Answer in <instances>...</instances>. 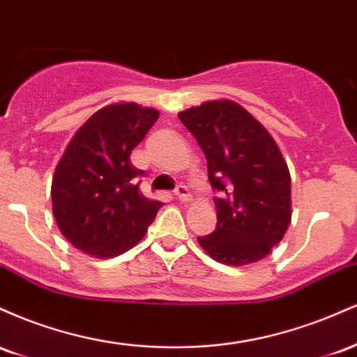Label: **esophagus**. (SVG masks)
I'll list each match as a JSON object with an SVG mask.
<instances>
[{
	"instance_id": "obj_1",
	"label": "esophagus",
	"mask_w": 357,
	"mask_h": 357,
	"mask_svg": "<svg viewBox=\"0 0 357 357\" xmlns=\"http://www.w3.org/2000/svg\"><path fill=\"white\" fill-rule=\"evenodd\" d=\"M176 198L179 199V202L188 204L191 203V195H190V190H188L186 186H178V190H176Z\"/></svg>"
}]
</instances>
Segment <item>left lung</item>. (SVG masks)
I'll list each match as a JSON object with an SVG mask.
<instances>
[{
    "label": "left lung",
    "instance_id": "8db88e82",
    "mask_svg": "<svg viewBox=\"0 0 357 357\" xmlns=\"http://www.w3.org/2000/svg\"><path fill=\"white\" fill-rule=\"evenodd\" d=\"M203 149L215 198L216 230L198 238L213 260L255 264L284 238L292 218L290 173L280 147L248 110L208 100L178 114Z\"/></svg>",
    "mask_w": 357,
    "mask_h": 357
}]
</instances>
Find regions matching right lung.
Masks as SVG:
<instances>
[{"instance_id":"obj_1","label":"right lung","mask_w":357,"mask_h":357,"mask_svg":"<svg viewBox=\"0 0 357 357\" xmlns=\"http://www.w3.org/2000/svg\"><path fill=\"white\" fill-rule=\"evenodd\" d=\"M159 110L116 102L77 129L52 179L53 216L61 235L93 258L121 255L144 238L161 202L134 183L142 171L129 155L158 121Z\"/></svg>"}]
</instances>
